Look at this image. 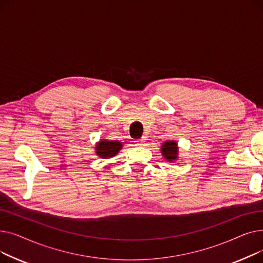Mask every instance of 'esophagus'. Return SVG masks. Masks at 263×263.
Segmentation results:
<instances>
[{
	"label": "esophagus",
	"instance_id": "34e87169",
	"mask_svg": "<svg viewBox=\"0 0 263 263\" xmlns=\"http://www.w3.org/2000/svg\"><path fill=\"white\" fill-rule=\"evenodd\" d=\"M146 137L145 136H143V137H141V139H139V140H136V143H137V145H140V146H144L145 144H146Z\"/></svg>",
	"mask_w": 263,
	"mask_h": 263
}]
</instances>
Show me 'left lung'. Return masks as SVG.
I'll return each instance as SVG.
<instances>
[{"label":"left lung","instance_id":"left-lung-1","mask_svg":"<svg viewBox=\"0 0 263 263\" xmlns=\"http://www.w3.org/2000/svg\"><path fill=\"white\" fill-rule=\"evenodd\" d=\"M162 154L165 159H167L168 161H173L177 159V154H178V147L175 142H166L164 143L162 146Z\"/></svg>","mask_w":263,"mask_h":263}]
</instances>
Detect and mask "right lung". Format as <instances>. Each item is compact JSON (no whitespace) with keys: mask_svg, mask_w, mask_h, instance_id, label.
<instances>
[{"mask_svg":"<svg viewBox=\"0 0 263 263\" xmlns=\"http://www.w3.org/2000/svg\"><path fill=\"white\" fill-rule=\"evenodd\" d=\"M121 146H122V144L119 142L101 141L96 146L97 155L103 159L112 158L118 154V151L121 149Z\"/></svg>","mask_w":263,"mask_h":263,"instance_id":"add662e5","label":"right lung"}]
</instances>
